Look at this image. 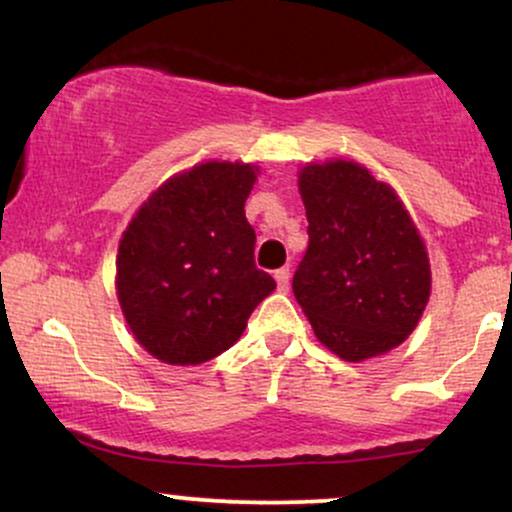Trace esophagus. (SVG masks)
I'll return each mask as SVG.
<instances>
[{
  "label": "esophagus",
  "instance_id": "obj_1",
  "mask_svg": "<svg viewBox=\"0 0 512 512\" xmlns=\"http://www.w3.org/2000/svg\"><path fill=\"white\" fill-rule=\"evenodd\" d=\"M275 282H277V289H280V292H287V289H289V268L275 270Z\"/></svg>",
  "mask_w": 512,
  "mask_h": 512
}]
</instances>
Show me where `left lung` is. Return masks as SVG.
<instances>
[{"label": "left lung", "instance_id": "1", "mask_svg": "<svg viewBox=\"0 0 512 512\" xmlns=\"http://www.w3.org/2000/svg\"><path fill=\"white\" fill-rule=\"evenodd\" d=\"M308 249L292 289L315 337L349 363L408 339L432 292L425 242L387 182L332 159L299 170Z\"/></svg>", "mask_w": 512, "mask_h": 512}]
</instances>
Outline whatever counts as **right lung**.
Listing matches in <instances>:
<instances>
[{"label":"right lung","mask_w":512,"mask_h":512,"mask_svg":"<svg viewBox=\"0 0 512 512\" xmlns=\"http://www.w3.org/2000/svg\"><path fill=\"white\" fill-rule=\"evenodd\" d=\"M256 173L242 161L199 163L151 192L125 227L118 304L137 342L161 363L220 356L275 289L256 268V232L244 216Z\"/></svg>","instance_id":"add662e5"}]
</instances>
